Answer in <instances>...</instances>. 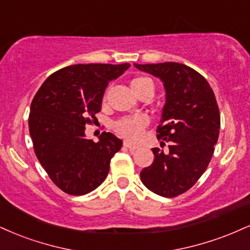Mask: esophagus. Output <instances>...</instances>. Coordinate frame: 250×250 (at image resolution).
I'll return each instance as SVG.
<instances>
[{"instance_id": "34e87169", "label": "esophagus", "mask_w": 250, "mask_h": 250, "mask_svg": "<svg viewBox=\"0 0 250 250\" xmlns=\"http://www.w3.org/2000/svg\"><path fill=\"white\" fill-rule=\"evenodd\" d=\"M123 146H125V148H128L129 150H136V149H138V146H134V144H131L130 142H128V141H125V142H123Z\"/></svg>"}]
</instances>
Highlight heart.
<instances>
[{"label": "heart", "instance_id": "1", "mask_svg": "<svg viewBox=\"0 0 250 250\" xmlns=\"http://www.w3.org/2000/svg\"><path fill=\"white\" fill-rule=\"evenodd\" d=\"M130 86L135 94L137 96H141V94L148 88H154V83H152L151 79H149L146 77H137L131 80ZM148 117L144 115L122 117L119 121L114 123V130L120 136L127 138V140L136 141L142 135L143 130L148 125Z\"/></svg>", "mask_w": 250, "mask_h": 250}]
</instances>
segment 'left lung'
Wrapping results in <instances>:
<instances>
[{
    "label": "left lung",
    "mask_w": 250,
    "mask_h": 250,
    "mask_svg": "<svg viewBox=\"0 0 250 250\" xmlns=\"http://www.w3.org/2000/svg\"><path fill=\"white\" fill-rule=\"evenodd\" d=\"M164 83L167 101L157 127L161 146L155 159L141 171L146 188L165 198L184 193L205 172L211 162L220 129V112L214 92L193 68L178 62L134 64Z\"/></svg>",
    "instance_id": "8db88e82"
}]
</instances>
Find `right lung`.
<instances>
[{
	"label": "right lung",
	"instance_id": "obj_1",
	"mask_svg": "<svg viewBox=\"0 0 250 250\" xmlns=\"http://www.w3.org/2000/svg\"><path fill=\"white\" fill-rule=\"evenodd\" d=\"M129 64H78L58 70L34 96L29 131L39 163L55 184L71 195L95 190L109 172L122 141L102 133L98 143L87 140L86 125L98 121L104 89Z\"/></svg>",
	"mask_w": 250,
	"mask_h": 250
}]
</instances>
